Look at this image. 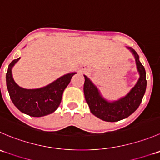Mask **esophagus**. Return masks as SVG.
<instances>
[{
	"label": "esophagus",
	"mask_w": 160,
	"mask_h": 160,
	"mask_svg": "<svg viewBox=\"0 0 160 160\" xmlns=\"http://www.w3.org/2000/svg\"><path fill=\"white\" fill-rule=\"evenodd\" d=\"M83 68L81 67V68H80V70H83Z\"/></svg>",
	"instance_id": "esophagus-1"
}]
</instances>
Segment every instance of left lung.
<instances>
[{
    "label": "left lung",
    "instance_id": "8db88e82",
    "mask_svg": "<svg viewBox=\"0 0 160 160\" xmlns=\"http://www.w3.org/2000/svg\"><path fill=\"white\" fill-rule=\"evenodd\" d=\"M128 48L135 58L139 79L134 88L124 97L109 102L102 95L93 82L87 76L83 75L85 79L83 92L91 112L104 121L116 122L128 118L138 108L145 93L147 81L145 68L139 61L137 52L131 48L128 47Z\"/></svg>",
    "mask_w": 160,
    "mask_h": 160
}]
</instances>
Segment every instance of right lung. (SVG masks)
Segmentation results:
<instances>
[{
  "mask_svg": "<svg viewBox=\"0 0 160 160\" xmlns=\"http://www.w3.org/2000/svg\"><path fill=\"white\" fill-rule=\"evenodd\" d=\"M19 59L13 60L9 64L6 73L7 88L13 104L22 112L33 117L54 112L61 103L63 91L77 72L63 75L43 88L26 89L18 86L12 77V68Z\"/></svg>",
  "mask_w": 160,
  "mask_h": 160,
  "instance_id": "add662e5",
  "label": "right lung"
}]
</instances>
